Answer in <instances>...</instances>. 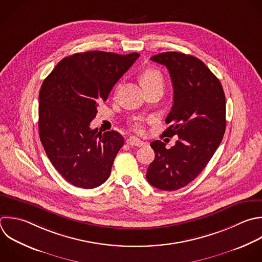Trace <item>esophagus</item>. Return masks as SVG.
Listing matches in <instances>:
<instances>
[{
	"label": "esophagus",
	"mask_w": 262,
	"mask_h": 262,
	"mask_svg": "<svg viewBox=\"0 0 262 262\" xmlns=\"http://www.w3.org/2000/svg\"><path fill=\"white\" fill-rule=\"evenodd\" d=\"M126 142H127V144H129L131 146H137V147H141V146L146 144V142H144V141H142V140H140V139H138L137 137H134V136L129 137L126 140Z\"/></svg>",
	"instance_id": "esophagus-1"
}]
</instances>
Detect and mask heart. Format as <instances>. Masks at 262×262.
I'll return each mask as SVG.
<instances>
[{"label": "heart", "instance_id": "obj_1", "mask_svg": "<svg viewBox=\"0 0 262 262\" xmlns=\"http://www.w3.org/2000/svg\"><path fill=\"white\" fill-rule=\"evenodd\" d=\"M140 81L143 87L150 86V85H156V84H161L164 85V78L161 72L157 69L148 68L145 69L141 75H140ZM148 120L143 117H136L133 119L131 126L132 128L137 131V132H142L143 131V123L147 122Z\"/></svg>", "mask_w": 262, "mask_h": 262}]
</instances>
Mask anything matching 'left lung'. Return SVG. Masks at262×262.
<instances>
[{
	"label": "left lung",
	"instance_id": "1",
	"mask_svg": "<svg viewBox=\"0 0 262 262\" xmlns=\"http://www.w3.org/2000/svg\"><path fill=\"white\" fill-rule=\"evenodd\" d=\"M150 60L169 71L173 105L166 118L169 127L162 136L178 135L171 148L155 140V160L146 172L147 181L162 190H176L192 181L206 167L222 141L225 95L219 80L199 58L180 52H164Z\"/></svg>",
	"mask_w": 262,
	"mask_h": 262
}]
</instances>
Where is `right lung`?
<instances>
[{
	"label": "right lung",
	"mask_w": 262,
	"mask_h": 262,
	"mask_svg": "<svg viewBox=\"0 0 262 262\" xmlns=\"http://www.w3.org/2000/svg\"><path fill=\"white\" fill-rule=\"evenodd\" d=\"M139 54L103 51L76 53L60 60L44 80L39 95V134L54 168L75 186L94 188L111 175L124 145L117 131L91 129L98 103Z\"/></svg>",
	"instance_id": "right-lung-1"
}]
</instances>
